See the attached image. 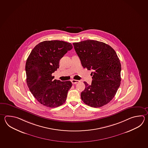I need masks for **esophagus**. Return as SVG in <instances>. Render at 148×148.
Segmentation results:
<instances>
[{
  "instance_id": "obj_1",
  "label": "esophagus",
  "mask_w": 148,
  "mask_h": 148,
  "mask_svg": "<svg viewBox=\"0 0 148 148\" xmlns=\"http://www.w3.org/2000/svg\"><path fill=\"white\" fill-rule=\"evenodd\" d=\"M71 82H72V84H76V83H79V80H76V79H72Z\"/></svg>"
}]
</instances>
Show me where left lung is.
Listing matches in <instances>:
<instances>
[{"label":"left lung","mask_w":148,"mask_h":148,"mask_svg":"<svg viewBox=\"0 0 148 148\" xmlns=\"http://www.w3.org/2000/svg\"><path fill=\"white\" fill-rule=\"evenodd\" d=\"M73 44L82 66L93 71L91 84L84 82L85 88L81 94L82 100L93 108L105 106L114 97L121 84V65L118 55L110 46L97 40Z\"/></svg>","instance_id":"obj_1"}]
</instances>
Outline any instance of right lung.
Wrapping results in <instances>:
<instances>
[{
  "mask_svg": "<svg viewBox=\"0 0 148 148\" xmlns=\"http://www.w3.org/2000/svg\"><path fill=\"white\" fill-rule=\"evenodd\" d=\"M73 48L62 40H46L37 44L26 63V82L31 93L38 102L49 108L62 105L66 100L71 82L54 79L52 73L59 68V62Z\"/></svg>",
  "mask_w": 148,
  "mask_h": 148,
  "instance_id": "obj_1",
  "label": "right lung"
}]
</instances>
